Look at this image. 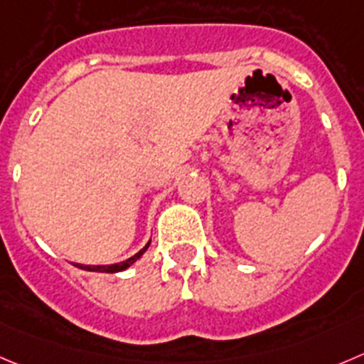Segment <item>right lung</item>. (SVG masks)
<instances>
[{"instance_id": "1", "label": "right lung", "mask_w": 364, "mask_h": 364, "mask_svg": "<svg viewBox=\"0 0 364 364\" xmlns=\"http://www.w3.org/2000/svg\"><path fill=\"white\" fill-rule=\"evenodd\" d=\"M150 247V243L146 245V247L143 248V250L141 252H137L136 255H132V257L130 259H127V261H123V262H117V264H109V266H85V264H75V266H78V268H82V269H87V272H105V273H116V272H121V269H127L128 266L130 264H134V262L137 261V259L141 257V255L144 254V252H146V248Z\"/></svg>"}]
</instances>
